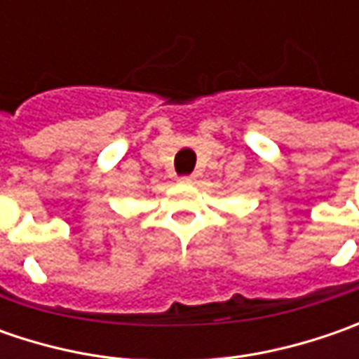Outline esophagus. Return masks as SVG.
I'll return each mask as SVG.
<instances>
[{"label":"esophagus","mask_w":359,"mask_h":359,"mask_svg":"<svg viewBox=\"0 0 359 359\" xmlns=\"http://www.w3.org/2000/svg\"><path fill=\"white\" fill-rule=\"evenodd\" d=\"M196 180H198V175H184L180 182H182V184H196Z\"/></svg>","instance_id":"1"}]
</instances>
